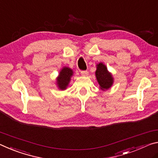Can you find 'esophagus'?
Returning <instances> with one entry per match:
<instances>
[{"label":"esophagus","instance_id":"obj_1","mask_svg":"<svg viewBox=\"0 0 158 158\" xmlns=\"http://www.w3.org/2000/svg\"><path fill=\"white\" fill-rule=\"evenodd\" d=\"M81 75L83 76H87L88 75V72L87 71H81Z\"/></svg>","mask_w":158,"mask_h":158}]
</instances>
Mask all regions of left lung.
<instances>
[{"label": "left lung", "instance_id": "left-lung-1", "mask_svg": "<svg viewBox=\"0 0 158 158\" xmlns=\"http://www.w3.org/2000/svg\"><path fill=\"white\" fill-rule=\"evenodd\" d=\"M97 70L95 71L97 81L99 85V88L102 91H106L113 86L114 82L112 73L108 71L106 66L102 62L96 65Z\"/></svg>", "mask_w": 158, "mask_h": 158}]
</instances>
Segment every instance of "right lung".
Listing matches in <instances>:
<instances>
[{"mask_svg": "<svg viewBox=\"0 0 158 158\" xmlns=\"http://www.w3.org/2000/svg\"><path fill=\"white\" fill-rule=\"evenodd\" d=\"M73 76V70L68 66H64L59 71L58 76L56 78V84L58 89L60 90L66 89Z\"/></svg>", "mask_w": 158, "mask_h": 158, "instance_id": "obj_1", "label": "right lung"}]
</instances>
